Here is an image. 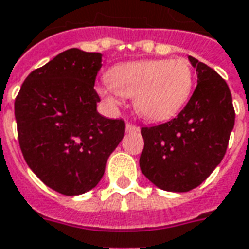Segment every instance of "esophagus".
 Wrapping results in <instances>:
<instances>
[{
  "label": "esophagus",
  "instance_id": "34e87169",
  "mask_svg": "<svg viewBox=\"0 0 249 249\" xmlns=\"http://www.w3.org/2000/svg\"><path fill=\"white\" fill-rule=\"evenodd\" d=\"M126 131L128 134H132V132H138L139 131V127L136 126V124H132V123H127L126 124Z\"/></svg>",
  "mask_w": 249,
  "mask_h": 249
}]
</instances>
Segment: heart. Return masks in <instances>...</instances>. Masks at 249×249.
Instances as JSON below:
<instances>
[{
  "label": "heart",
  "instance_id": "b5f03b06",
  "mask_svg": "<svg viewBox=\"0 0 249 249\" xmlns=\"http://www.w3.org/2000/svg\"><path fill=\"white\" fill-rule=\"evenodd\" d=\"M193 87L194 71L188 60L160 59L115 65L100 93L111 102L119 94L134 97V107L140 117L160 122L184 107Z\"/></svg>",
  "mask_w": 249,
  "mask_h": 249
}]
</instances>
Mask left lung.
<instances>
[{
	"label": "left lung",
	"mask_w": 249,
	"mask_h": 249,
	"mask_svg": "<svg viewBox=\"0 0 249 249\" xmlns=\"http://www.w3.org/2000/svg\"><path fill=\"white\" fill-rule=\"evenodd\" d=\"M189 60L198 84L186 106L172 121L140 130L143 175L158 188L178 193L202 184L222 161L235 123L227 82L193 56Z\"/></svg>",
	"instance_id": "obj_1"
}]
</instances>
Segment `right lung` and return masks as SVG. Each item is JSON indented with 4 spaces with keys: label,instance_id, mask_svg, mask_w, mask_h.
Here are the masks:
<instances>
[{
    "label": "right lung",
    "instance_id": "right-lung-1",
    "mask_svg": "<svg viewBox=\"0 0 249 249\" xmlns=\"http://www.w3.org/2000/svg\"><path fill=\"white\" fill-rule=\"evenodd\" d=\"M102 55L71 48L26 77L14 102L20 151L55 192L77 196L96 186L126 124L97 113Z\"/></svg>",
    "mask_w": 249,
    "mask_h": 249
}]
</instances>
